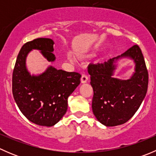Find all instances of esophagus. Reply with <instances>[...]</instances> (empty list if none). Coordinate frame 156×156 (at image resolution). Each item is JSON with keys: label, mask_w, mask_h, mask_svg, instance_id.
Wrapping results in <instances>:
<instances>
[{"label": "esophagus", "mask_w": 156, "mask_h": 156, "mask_svg": "<svg viewBox=\"0 0 156 156\" xmlns=\"http://www.w3.org/2000/svg\"><path fill=\"white\" fill-rule=\"evenodd\" d=\"M87 80H88V77L85 75V74H83L82 76H81V82L82 83V84H84V83L87 82Z\"/></svg>", "instance_id": "34e87169"}]
</instances>
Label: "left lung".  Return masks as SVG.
<instances>
[{"label":"left lung","instance_id":"8db88e82","mask_svg":"<svg viewBox=\"0 0 156 156\" xmlns=\"http://www.w3.org/2000/svg\"><path fill=\"white\" fill-rule=\"evenodd\" d=\"M130 57L135 62V72L130 80L113 78L114 61ZM88 73L94 90L92 109L97 120L108 127L123 125L140 106L147 92L149 75L140 48L135 44L121 56L103 63L90 64Z\"/></svg>","mask_w":156,"mask_h":156}]
</instances>
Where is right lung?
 Instances as JSON below:
<instances>
[{
	"mask_svg": "<svg viewBox=\"0 0 156 156\" xmlns=\"http://www.w3.org/2000/svg\"><path fill=\"white\" fill-rule=\"evenodd\" d=\"M54 42L50 38L34 39L22 47L12 72V90L14 100L30 122L51 127L66 114L68 97L80 84L81 75L50 66L38 76H31L26 67L28 53L39 50L49 62L55 60Z\"/></svg>",
	"mask_w": 156,
	"mask_h": 156,
	"instance_id": "obj_1",
	"label": "right lung"
}]
</instances>
